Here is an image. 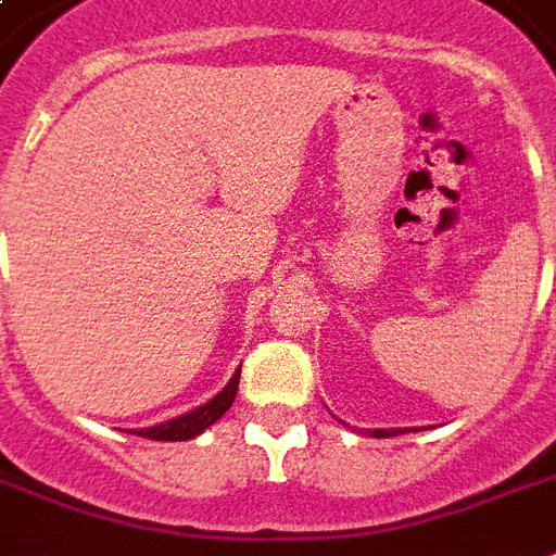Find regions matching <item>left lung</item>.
I'll return each mask as SVG.
<instances>
[{"label": "left lung", "instance_id": "left-lung-1", "mask_svg": "<svg viewBox=\"0 0 556 556\" xmlns=\"http://www.w3.org/2000/svg\"><path fill=\"white\" fill-rule=\"evenodd\" d=\"M397 432H406V430H371L375 439H389V435H397Z\"/></svg>", "mask_w": 556, "mask_h": 556}]
</instances>
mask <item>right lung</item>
I'll use <instances>...</instances> for the list:
<instances>
[{"mask_svg": "<svg viewBox=\"0 0 556 556\" xmlns=\"http://www.w3.org/2000/svg\"><path fill=\"white\" fill-rule=\"evenodd\" d=\"M239 375H242V366L236 369V375L230 378L222 392L216 397H210L207 404L195 406L190 413L178 415V418H169L164 424H155V427H143V430H132L135 435H141V439H152V441H187L195 439L199 432H204L210 424H216L222 415L230 409L236 397V389H239Z\"/></svg>", "mask_w": 556, "mask_h": 556, "instance_id": "obj_1", "label": "right lung"}]
</instances>
